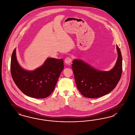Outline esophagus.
Wrapping results in <instances>:
<instances>
[{
    "label": "esophagus",
    "instance_id": "obj_1",
    "mask_svg": "<svg viewBox=\"0 0 135 135\" xmlns=\"http://www.w3.org/2000/svg\"><path fill=\"white\" fill-rule=\"evenodd\" d=\"M71 62H72V59L69 57H67L65 59V63L67 65H70Z\"/></svg>",
    "mask_w": 135,
    "mask_h": 135
}]
</instances>
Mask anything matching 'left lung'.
Listing matches in <instances>:
<instances>
[{
  "label": "left lung",
  "mask_w": 135,
  "mask_h": 135,
  "mask_svg": "<svg viewBox=\"0 0 135 135\" xmlns=\"http://www.w3.org/2000/svg\"><path fill=\"white\" fill-rule=\"evenodd\" d=\"M118 59L109 71H102L93 67L83 60L76 59L72 68L76 86L81 94L87 98H98L112 91L119 82L122 73V56L117 45Z\"/></svg>",
  "instance_id": "obj_1"
}]
</instances>
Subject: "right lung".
Returning <instances> with one entry per match:
<instances>
[{
	"label": "right lung",
	"mask_w": 135,
	"mask_h": 135,
	"mask_svg": "<svg viewBox=\"0 0 135 135\" xmlns=\"http://www.w3.org/2000/svg\"><path fill=\"white\" fill-rule=\"evenodd\" d=\"M62 59L48 58L43 64L37 69L26 70L17 61L15 48L11 58V74L16 86L25 95L36 98H44L54 91L64 69Z\"/></svg>",
	"instance_id": "1"
}]
</instances>
